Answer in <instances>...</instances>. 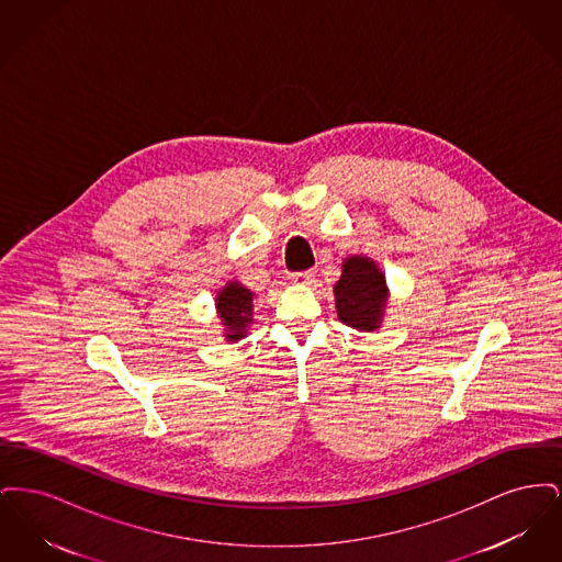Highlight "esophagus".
<instances>
[{
	"label": "esophagus",
	"mask_w": 562,
	"mask_h": 562,
	"mask_svg": "<svg viewBox=\"0 0 562 562\" xmlns=\"http://www.w3.org/2000/svg\"><path fill=\"white\" fill-rule=\"evenodd\" d=\"M291 280H293L294 284H299V286L312 284L314 271H312V269H307V271H294L293 276H291Z\"/></svg>",
	"instance_id": "34e87169"
}]
</instances>
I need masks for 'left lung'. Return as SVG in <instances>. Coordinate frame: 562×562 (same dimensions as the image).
Returning a JSON list of instances; mask_svg holds the SVG:
<instances>
[{
    "mask_svg": "<svg viewBox=\"0 0 562 562\" xmlns=\"http://www.w3.org/2000/svg\"><path fill=\"white\" fill-rule=\"evenodd\" d=\"M337 316L360 333L379 330L390 299L385 273L371 257L349 255L344 271L333 286Z\"/></svg>",
    "mask_w": 562,
    "mask_h": 562,
    "instance_id": "8db88e82",
    "label": "left lung"
}]
</instances>
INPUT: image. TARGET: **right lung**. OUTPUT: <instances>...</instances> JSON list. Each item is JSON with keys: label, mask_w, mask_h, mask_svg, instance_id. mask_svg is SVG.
Wrapping results in <instances>:
<instances>
[{"label": "right lung", "mask_w": 562, "mask_h": 562, "mask_svg": "<svg viewBox=\"0 0 562 562\" xmlns=\"http://www.w3.org/2000/svg\"><path fill=\"white\" fill-rule=\"evenodd\" d=\"M214 307L223 326L225 341L238 344L248 335L255 322V293L250 289H246L238 280H227V284L216 293Z\"/></svg>", "instance_id": "add662e5"}]
</instances>
